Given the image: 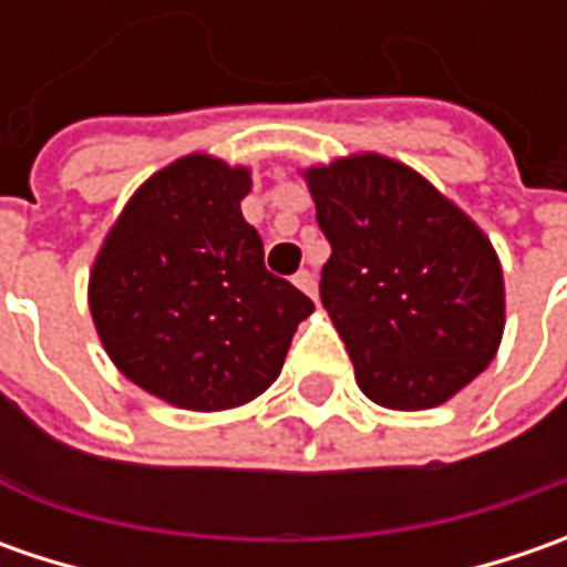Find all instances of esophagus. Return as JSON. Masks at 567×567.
Returning a JSON list of instances; mask_svg holds the SVG:
<instances>
[{"instance_id":"obj_1","label":"esophagus","mask_w":567,"mask_h":567,"mask_svg":"<svg viewBox=\"0 0 567 567\" xmlns=\"http://www.w3.org/2000/svg\"><path fill=\"white\" fill-rule=\"evenodd\" d=\"M293 284L306 296H312V299H318V284H316V274H312V271H299L293 277Z\"/></svg>"}]
</instances>
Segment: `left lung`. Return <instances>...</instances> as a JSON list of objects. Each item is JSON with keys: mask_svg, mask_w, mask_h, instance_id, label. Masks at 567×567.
Instances as JSON below:
<instances>
[{"mask_svg": "<svg viewBox=\"0 0 567 567\" xmlns=\"http://www.w3.org/2000/svg\"><path fill=\"white\" fill-rule=\"evenodd\" d=\"M331 243L321 306L369 401L425 410L454 398L505 331L502 265L483 229L410 166L362 154L306 173Z\"/></svg>", "mask_w": 567, "mask_h": 567, "instance_id": "obj_1", "label": "left lung"}]
</instances>
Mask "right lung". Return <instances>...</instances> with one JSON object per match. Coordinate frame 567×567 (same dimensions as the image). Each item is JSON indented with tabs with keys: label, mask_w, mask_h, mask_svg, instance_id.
<instances>
[{
	"label": "right lung",
	"mask_w": 567,
	"mask_h": 567,
	"mask_svg": "<svg viewBox=\"0 0 567 567\" xmlns=\"http://www.w3.org/2000/svg\"><path fill=\"white\" fill-rule=\"evenodd\" d=\"M249 186V169L207 154L169 164L132 195L91 271L110 360L183 410H227L271 388L316 309L265 268L239 207Z\"/></svg>",
	"instance_id": "obj_1"
}]
</instances>
